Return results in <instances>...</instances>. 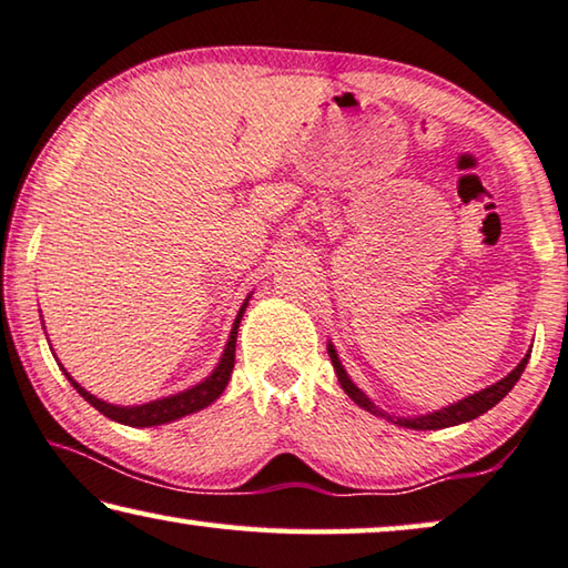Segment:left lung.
Here are the masks:
<instances>
[{
  "label": "left lung",
  "instance_id": "1",
  "mask_svg": "<svg viewBox=\"0 0 568 568\" xmlns=\"http://www.w3.org/2000/svg\"><path fill=\"white\" fill-rule=\"evenodd\" d=\"M328 356H331V362H333V368H336L341 389L348 394L351 402H356L362 409L372 412L374 417H382L386 422H392V425H399V427H407V429H445V427H455V425H463V422H470L475 417H480V414L493 409L495 404H498L503 397H506V394L520 379V374H524V368H526L528 358H530V351H528L524 358H520V364L513 368L508 376H503L500 382L485 386V389L475 392V394H470V397H465L460 402L449 404V407L435 409V412H429V414H414V417H397V414H389V412H384L382 407H376V404L368 399L366 394L358 389L354 382H351V376L346 374V368H344V364H341V358L336 354V346H333L331 341H328Z\"/></svg>",
  "mask_w": 568,
  "mask_h": 568
}]
</instances>
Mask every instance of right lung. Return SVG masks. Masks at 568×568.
Masks as SVG:
<instances>
[{"mask_svg": "<svg viewBox=\"0 0 568 568\" xmlns=\"http://www.w3.org/2000/svg\"><path fill=\"white\" fill-rule=\"evenodd\" d=\"M252 298V293L245 298V303L240 305L237 311V318L232 323V331H230V338L227 344H224V351L220 356L217 366L212 368L210 376H204L200 384L189 386L184 392H176V394H169V397H161L154 402H146V404H131V407H121V404H111V402H103L98 399L95 394H90L88 389H83L73 376H70L65 368L68 382L75 386L80 397H83L90 407H95L101 414H105L108 419L113 422H121V425H129V427H159V425H166V422H176L186 417V414H194L204 407H210L212 402L220 399V394L224 392V386H227L230 376H232V368H235V344H237V328H240V321L245 316V308Z\"/></svg>", "mask_w": 568, "mask_h": 568, "instance_id": "obj_1", "label": "right lung"}]
</instances>
